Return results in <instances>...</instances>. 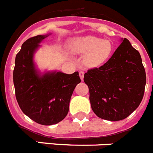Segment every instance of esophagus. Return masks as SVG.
Returning <instances> with one entry per match:
<instances>
[{
    "label": "esophagus",
    "mask_w": 153,
    "mask_h": 153,
    "mask_svg": "<svg viewBox=\"0 0 153 153\" xmlns=\"http://www.w3.org/2000/svg\"><path fill=\"white\" fill-rule=\"evenodd\" d=\"M84 75H85L84 71H79V76H80L82 80H83V78H84Z\"/></svg>",
    "instance_id": "34e87169"
}]
</instances>
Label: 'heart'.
Here are the masks:
<instances>
[{
  "label": "heart",
  "mask_w": 153,
  "mask_h": 153,
  "mask_svg": "<svg viewBox=\"0 0 153 153\" xmlns=\"http://www.w3.org/2000/svg\"><path fill=\"white\" fill-rule=\"evenodd\" d=\"M68 47L75 54H86L84 64L89 68L100 66L108 60L112 51V45L109 41L94 36L75 38L70 42Z\"/></svg>",
  "instance_id": "heart-1"
}]
</instances>
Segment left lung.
<instances>
[{
    "label": "left lung",
    "instance_id": "obj_1",
    "mask_svg": "<svg viewBox=\"0 0 153 153\" xmlns=\"http://www.w3.org/2000/svg\"><path fill=\"white\" fill-rule=\"evenodd\" d=\"M84 82L95 115L105 120L119 121L139 107L146 75L139 52L124 38L108 62L85 73Z\"/></svg>",
    "mask_w": 153,
    "mask_h": 153
}]
</instances>
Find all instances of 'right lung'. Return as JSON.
Segmentation results:
<instances>
[{"instance_id":"right-lung-1","label":"right lung","mask_w":153,"mask_h":153,"mask_svg":"<svg viewBox=\"0 0 153 153\" xmlns=\"http://www.w3.org/2000/svg\"><path fill=\"white\" fill-rule=\"evenodd\" d=\"M48 35H37L25 41L15 58L13 72L16 99L25 115L44 126L57 124L69 110V102L75 86L80 83L78 71L71 75L48 72L39 75L33 54L38 44Z\"/></svg>"}]
</instances>
